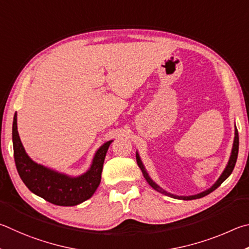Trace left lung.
<instances>
[{
	"mask_svg": "<svg viewBox=\"0 0 249 249\" xmlns=\"http://www.w3.org/2000/svg\"><path fill=\"white\" fill-rule=\"evenodd\" d=\"M13 149H14V160L15 165L21 178L27 188L46 200V201L56 204V206H77L85 200L89 199L95 190L97 189V175L100 163H104L105 156L110 142L105 143L95 154L93 164L89 172L80 177H69L64 174L51 171V169L42 166L40 164L35 163L29 158L19 139L18 131H17V115H14L13 120ZM143 176L149 182L151 187L160 190L151 178L147 175L144 167L141 162H139ZM100 181V180H99Z\"/></svg>",
	"mask_w": 249,
	"mask_h": 249,
	"instance_id": "8db88e82",
	"label": "left lung"
}]
</instances>
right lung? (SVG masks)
<instances>
[{
    "label": "right lung",
    "mask_w": 249,
    "mask_h": 249,
    "mask_svg": "<svg viewBox=\"0 0 249 249\" xmlns=\"http://www.w3.org/2000/svg\"><path fill=\"white\" fill-rule=\"evenodd\" d=\"M238 144H239V139H238V132H237V129L235 128V138H234V143H233V149H232V154H231V158H230V160H229V164L228 166H226V168L224 169V172L222 175L220 176L219 179H217V181L215 182L214 185H213L210 189H208L204 191V193H201L198 196H193V197H176L177 199H182V200H193V199H198V198H202L204 197V196H207L209 194H211L212 191H214L217 187H219L222 182H223L226 178H228L231 174H232L233 169H234V166H235V163H236V160H237V155H238ZM137 162L139 163L140 162V159L137 158ZM172 197H174V196H172Z\"/></svg>",
    "instance_id": "1"
}]
</instances>
